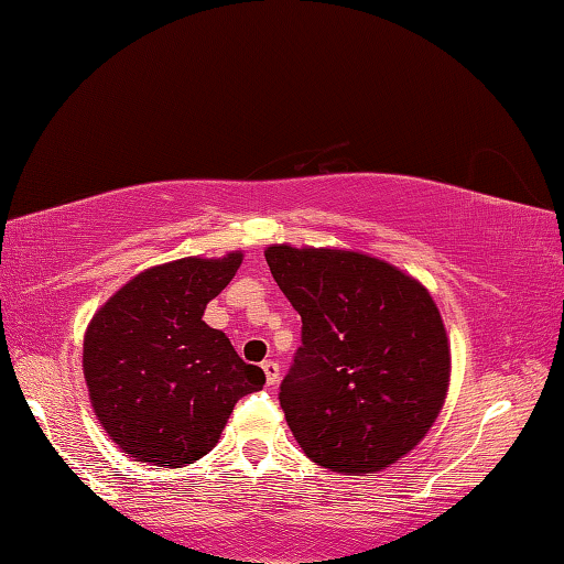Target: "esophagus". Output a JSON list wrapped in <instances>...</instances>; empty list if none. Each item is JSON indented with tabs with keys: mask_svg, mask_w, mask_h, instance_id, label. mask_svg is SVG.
Segmentation results:
<instances>
[{
	"mask_svg": "<svg viewBox=\"0 0 564 564\" xmlns=\"http://www.w3.org/2000/svg\"><path fill=\"white\" fill-rule=\"evenodd\" d=\"M261 368H263V373H265V383H269V386H275V383H279V378H281V368H279V362H275V360H265Z\"/></svg>",
	"mask_w": 564,
	"mask_h": 564,
	"instance_id": "esophagus-1",
	"label": "esophagus"
}]
</instances>
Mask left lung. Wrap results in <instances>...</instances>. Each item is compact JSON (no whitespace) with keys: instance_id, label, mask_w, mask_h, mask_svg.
I'll return each instance as SVG.
<instances>
[{"instance_id":"left-lung-1","label":"left lung","mask_w":564,"mask_h":564,"mask_svg":"<svg viewBox=\"0 0 564 564\" xmlns=\"http://www.w3.org/2000/svg\"><path fill=\"white\" fill-rule=\"evenodd\" d=\"M301 316V348L281 383L291 433L333 473L386 470L431 431L451 383V343L413 275L340 248H265Z\"/></svg>"}]
</instances>
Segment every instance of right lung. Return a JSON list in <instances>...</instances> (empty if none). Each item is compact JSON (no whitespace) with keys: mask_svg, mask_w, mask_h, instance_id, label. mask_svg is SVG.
<instances>
[{"mask_svg":"<svg viewBox=\"0 0 564 564\" xmlns=\"http://www.w3.org/2000/svg\"><path fill=\"white\" fill-rule=\"evenodd\" d=\"M241 261L234 251L154 265L94 313L84 336L94 415L139 463L184 467L204 457L238 400L263 388V370L202 321Z\"/></svg>","mask_w":564,"mask_h":564,"instance_id":"add662e5","label":"right lung"}]
</instances>
